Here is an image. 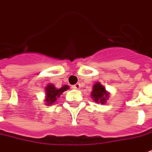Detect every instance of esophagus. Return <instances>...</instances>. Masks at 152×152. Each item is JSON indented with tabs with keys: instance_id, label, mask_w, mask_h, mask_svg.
Listing matches in <instances>:
<instances>
[{
	"instance_id": "esophagus-1",
	"label": "esophagus",
	"mask_w": 152,
	"mask_h": 152,
	"mask_svg": "<svg viewBox=\"0 0 152 152\" xmlns=\"http://www.w3.org/2000/svg\"><path fill=\"white\" fill-rule=\"evenodd\" d=\"M80 83H76V84H74V86H73V88H74V89H79L80 88Z\"/></svg>"
}]
</instances>
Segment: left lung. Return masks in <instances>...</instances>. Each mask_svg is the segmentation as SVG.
<instances>
[{"mask_svg": "<svg viewBox=\"0 0 152 152\" xmlns=\"http://www.w3.org/2000/svg\"><path fill=\"white\" fill-rule=\"evenodd\" d=\"M92 99L97 104H105L110 97V93L107 91L104 86L99 82H96L93 85V90L91 92Z\"/></svg>", "mask_w": 152, "mask_h": 152, "instance_id": "obj_1", "label": "left lung"}]
</instances>
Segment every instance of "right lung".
<instances>
[{
    "label": "right lung",
    "instance_id": "1",
    "mask_svg": "<svg viewBox=\"0 0 152 152\" xmlns=\"http://www.w3.org/2000/svg\"><path fill=\"white\" fill-rule=\"evenodd\" d=\"M69 88L68 85H64L60 88H57L53 84L48 83L45 88V99L44 102L46 105H51L54 104L57 99L60 97V95L66 90Z\"/></svg>",
    "mask_w": 152,
    "mask_h": 152
}]
</instances>
